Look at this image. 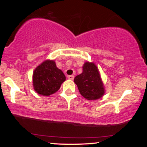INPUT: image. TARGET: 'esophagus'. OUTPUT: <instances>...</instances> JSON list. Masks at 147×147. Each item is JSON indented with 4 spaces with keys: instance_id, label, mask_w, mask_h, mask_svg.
Segmentation results:
<instances>
[{
    "instance_id": "34e87169",
    "label": "esophagus",
    "mask_w": 147,
    "mask_h": 147,
    "mask_svg": "<svg viewBox=\"0 0 147 147\" xmlns=\"http://www.w3.org/2000/svg\"><path fill=\"white\" fill-rule=\"evenodd\" d=\"M74 75H69L68 77V79H70V80H73L74 79Z\"/></svg>"
}]
</instances>
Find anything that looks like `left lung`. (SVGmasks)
<instances>
[{"label": "left lung", "mask_w": 147, "mask_h": 147, "mask_svg": "<svg viewBox=\"0 0 147 147\" xmlns=\"http://www.w3.org/2000/svg\"><path fill=\"white\" fill-rule=\"evenodd\" d=\"M74 82L81 95L88 100L98 99L105 92L99 70L93 62H86L82 73L76 76Z\"/></svg>", "instance_id": "left-lung-1"}]
</instances>
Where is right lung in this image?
Masks as SVG:
<instances>
[{
  "label": "right lung",
  "instance_id": "right-lung-1",
  "mask_svg": "<svg viewBox=\"0 0 147 147\" xmlns=\"http://www.w3.org/2000/svg\"><path fill=\"white\" fill-rule=\"evenodd\" d=\"M33 87L38 94L49 96L56 92L65 82V76L54 60H45L33 72Z\"/></svg>",
  "mask_w": 147,
  "mask_h": 147
}]
</instances>
